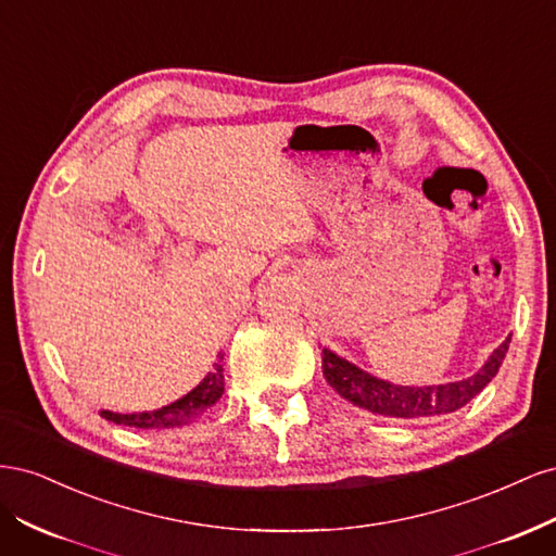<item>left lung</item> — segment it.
Wrapping results in <instances>:
<instances>
[{"instance_id":"left-lung-1","label":"left lung","mask_w":556,"mask_h":556,"mask_svg":"<svg viewBox=\"0 0 556 556\" xmlns=\"http://www.w3.org/2000/svg\"><path fill=\"white\" fill-rule=\"evenodd\" d=\"M513 333L503 341L486 364L476 376L466 380L447 382V384H425V387H403L380 380L371 374L362 371L359 366L348 359L333 355L331 350H323V374L327 382L339 392L352 406L364 408L374 415L396 417V419H415V417H433L464 408L470 399H476L506 359Z\"/></svg>"}]
</instances>
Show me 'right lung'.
Instances as JSON below:
<instances>
[{
    "mask_svg": "<svg viewBox=\"0 0 556 556\" xmlns=\"http://www.w3.org/2000/svg\"><path fill=\"white\" fill-rule=\"evenodd\" d=\"M223 392H225L223 366L213 364V371L201 380L192 392L169 403V406H162L150 413H129V415L102 410V417H106L109 422L134 427V429H174V427L194 422L201 413H206L213 403L223 396Z\"/></svg>",
    "mask_w": 556,
    "mask_h": 556,
    "instance_id": "obj_1",
    "label": "right lung"
}]
</instances>
